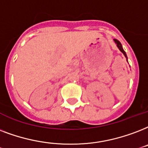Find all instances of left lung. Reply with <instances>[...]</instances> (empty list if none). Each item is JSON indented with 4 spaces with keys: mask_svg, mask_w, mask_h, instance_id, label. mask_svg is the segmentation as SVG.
I'll return each instance as SVG.
<instances>
[{
    "mask_svg": "<svg viewBox=\"0 0 148 148\" xmlns=\"http://www.w3.org/2000/svg\"><path fill=\"white\" fill-rule=\"evenodd\" d=\"M114 42H115V43H116V45H117L118 49L121 50V52H123V55H124L126 58H127V55H126V52H125V51H124V50H123V48H122V45H121V42H119V41H118L117 39H114Z\"/></svg>",
    "mask_w": 148,
    "mask_h": 148,
    "instance_id": "1",
    "label": "left lung"
}]
</instances>
